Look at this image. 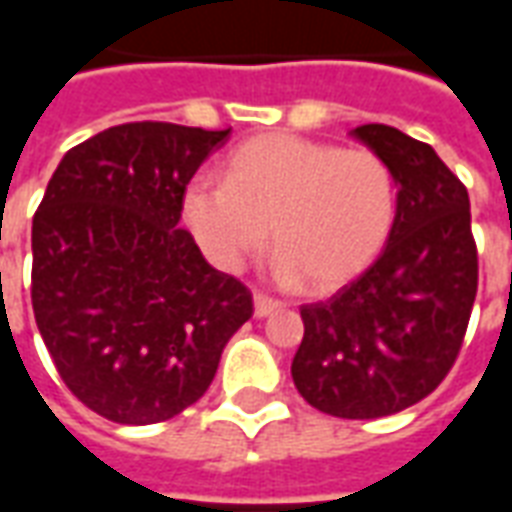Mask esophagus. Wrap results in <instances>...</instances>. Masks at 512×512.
I'll return each mask as SVG.
<instances>
[{"label": "esophagus", "mask_w": 512, "mask_h": 512, "mask_svg": "<svg viewBox=\"0 0 512 512\" xmlns=\"http://www.w3.org/2000/svg\"><path fill=\"white\" fill-rule=\"evenodd\" d=\"M282 310V301L271 299V296H263V293H257L255 296V318H268V315H274V312Z\"/></svg>", "instance_id": "obj_1"}]
</instances>
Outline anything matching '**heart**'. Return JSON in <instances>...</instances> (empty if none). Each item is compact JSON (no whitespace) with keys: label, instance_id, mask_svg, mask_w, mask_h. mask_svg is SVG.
<instances>
[{"label":"heart","instance_id":"1","mask_svg":"<svg viewBox=\"0 0 512 512\" xmlns=\"http://www.w3.org/2000/svg\"><path fill=\"white\" fill-rule=\"evenodd\" d=\"M395 200L392 169L373 150L268 134L235 147L222 183L191 180L183 219L219 268L260 252L271 227L282 282L334 288L376 260Z\"/></svg>","mask_w":512,"mask_h":512}]
</instances>
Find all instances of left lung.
<instances>
[{
	"instance_id": "obj_1",
	"label": "left lung",
	"mask_w": 512,
	"mask_h": 512,
	"mask_svg": "<svg viewBox=\"0 0 512 512\" xmlns=\"http://www.w3.org/2000/svg\"><path fill=\"white\" fill-rule=\"evenodd\" d=\"M351 134L392 169L395 222L362 277L301 307L290 373L323 414L378 419L428 397L455 365L477 296V246L466 186L433 147L381 123Z\"/></svg>"
}]
</instances>
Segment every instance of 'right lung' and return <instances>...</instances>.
Masks as SVG:
<instances>
[{"label":"right lung","instance_id":"right-lung-1","mask_svg":"<svg viewBox=\"0 0 512 512\" xmlns=\"http://www.w3.org/2000/svg\"><path fill=\"white\" fill-rule=\"evenodd\" d=\"M230 128L126 123L71 147L32 219V310L57 373L95 414L153 425L197 403L252 293L178 227Z\"/></svg>","mask_w":512,"mask_h":512}]
</instances>
